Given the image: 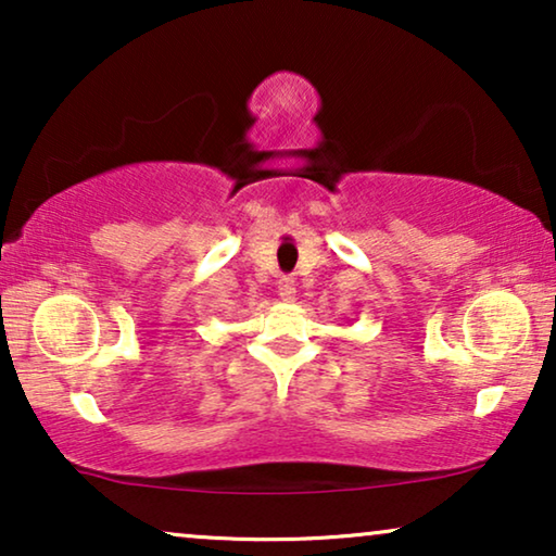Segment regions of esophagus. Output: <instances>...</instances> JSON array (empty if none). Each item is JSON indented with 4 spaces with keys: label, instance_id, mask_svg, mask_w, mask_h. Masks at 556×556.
Wrapping results in <instances>:
<instances>
[{
    "label": "esophagus",
    "instance_id": "34e87169",
    "mask_svg": "<svg viewBox=\"0 0 556 556\" xmlns=\"http://www.w3.org/2000/svg\"><path fill=\"white\" fill-rule=\"evenodd\" d=\"M278 295L283 301H293L295 299V280L293 278H280L278 280Z\"/></svg>",
    "mask_w": 556,
    "mask_h": 556
}]
</instances>
